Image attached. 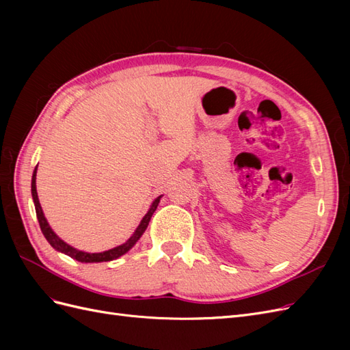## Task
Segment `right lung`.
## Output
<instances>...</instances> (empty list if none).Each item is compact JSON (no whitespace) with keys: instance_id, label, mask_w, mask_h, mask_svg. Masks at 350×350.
<instances>
[{"instance_id":"right-lung-1","label":"right lung","mask_w":350,"mask_h":350,"mask_svg":"<svg viewBox=\"0 0 350 350\" xmlns=\"http://www.w3.org/2000/svg\"><path fill=\"white\" fill-rule=\"evenodd\" d=\"M36 171H38V166L35 167L33 171V175H31V198H33V203H35V210H36V217L39 220V226H40V230L42 234H44V237L46 238V241L51 243V247L54 248L55 251L58 252H62L66 254V256L77 260L80 262H103V261H112V260H116L120 258L121 256H124V254L129 252L135 243L137 241H139L142 238V235L144 234V230L147 229V226H149V221L154 213V210L157 208L159 206V201H161L162 196H159L157 198L153 200V203L150 204V208L147 210V213L144 215V217L142 219L140 225L137 226V229L134 230V234L126 239L124 243H121V245L115 247V248H111L108 251H103V252H86V251H80L77 248H74L71 245H68L67 242L62 241L54 230H52V228L49 226L48 220L44 215V210H42L40 207V203H39V198H38V191H36Z\"/></svg>"}]
</instances>
